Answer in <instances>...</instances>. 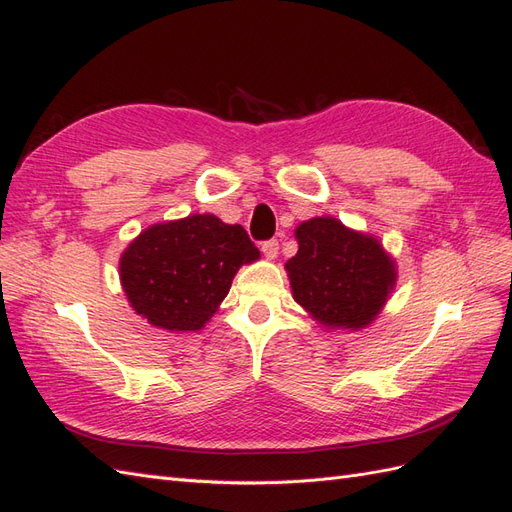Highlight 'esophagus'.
Masks as SVG:
<instances>
[{"instance_id":"34e87169","label":"esophagus","mask_w":512,"mask_h":512,"mask_svg":"<svg viewBox=\"0 0 512 512\" xmlns=\"http://www.w3.org/2000/svg\"><path fill=\"white\" fill-rule=\"evenodd\" d=\"M260 250H262V254H265L267 258H275L277 254H280V241H277V239H269V241H262V245H260Z\"/></svg>"}]
</instances>
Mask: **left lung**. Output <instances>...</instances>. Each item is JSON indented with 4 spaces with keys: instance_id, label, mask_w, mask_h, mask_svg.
I'll use <instances>...</instances> for the list:
<instances>
[{
    "instance_id": "8db88e82",
    "label": "left lung",
    "mask_w": 512,
    "mask_h": 512,
    "mask_svg": "<svg viewBox=\"0 0 512 512\" xmlns=\"http://www.w3.org/2000/svg\"><path fill=\"white\" fill-rule=\"evenodd\" d=\"M297 241L299 252L286 262L294 301L327 327L369 324L395 284V265L380 243L335 218L303 222Z\"/></svg>"
}]
</instances>
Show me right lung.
<instances>
[{
    "label": "right lung",
    "instance_id": "1",
    "mask_svg": "<svg viewBox=\"0 0 512 512\" xmlns=\"http://www.w3.org/2000/svg\"><path fill=\"white\" fill-rule=\"evenodd\" d=\"M258 256L243 226L209 213L190 215L141 232L121 256V284L151 324L198 331L228 294L239 267Z\"/></svg>",
    "mask_w": 512,
    "mask_h": 512
}]
</instances>
